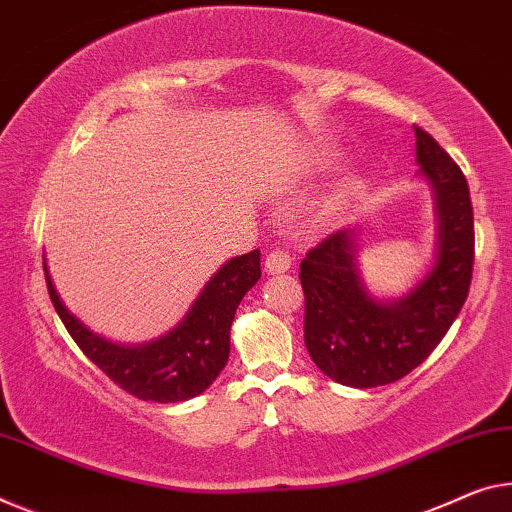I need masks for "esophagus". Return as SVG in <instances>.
<instances>
[{"instance_id": "1", "label": "esophagus", "mask_w": 512, "mask_h": 512, "mask_svg": "<svg viewBox=\"0 0 512 512\" xmlns=\"http://www.w3.org/2000/svg\"><path fill=\"white\" fill-rule=\"evenodd\" d=\"M290 265H293V258H290L288 251H283V249H272L265 258V272L267 274L288 272Z\"/></svg>"}]
</instances>
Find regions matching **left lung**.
<instances>
[{
  "mask_svg": "<svg viewBox=\"0 0 512 512\" xmlns=\"http://www.w3.org/2000/svg\"><path fill=\"white\" fill-rule=\"evenodd\" d=\"M419 176L437 217L435 263L398 300H380L359 272L357 229L311 249L300 265L304 343L322 373L355 389L391 384L428 359L469 295L474 270V210L469 185L442 146L414 125Z\"/></svg>",
  "mask_w": 512,
  "mask_h": 512,
  "instance_id": "8db88e82",
  "label": "left lung"
}]
</instances>
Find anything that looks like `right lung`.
<instances>
[{"instance_id": "add662e5", "label": "right lung", "mask_w": 512, "mask_h": 512, "mask_svg": "<svg viewBox=\"0 0 512 512\" xmlns=\"http://www.w3.org/2000/svg\"><path fill=\"white\" fill-rule=\"evenodd\" d=\"M43 267L47 293L68 334L109 380L139 400L183 403L206 391L229 361L235 311L247 290L261 279V251L226 261L171 332L139 345L114 343L91 332L61 302L45 256Z\"/></svg>"}]
</instances>
